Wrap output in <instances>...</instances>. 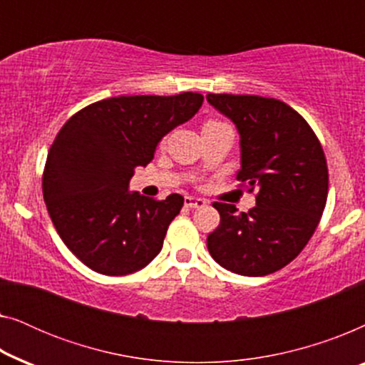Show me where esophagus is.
Wrapping results in <instances>:
<instances>
[{
  "instance_id": "esophagus-1",
  "label": "esophagus",
  "mask_w": 365,
  "mask_h": 365,
  "mask_svg": "<svg viewBox=\"0 0 365 365\" xmlns=\"http://www.w3.org/2000/svg\"><path fill=\"white\" fill-rule=\"evenodd\" d=\"M184 206L186 207H204L206 206V201L201 197H192V196H186V199H184Z\"/></svg>"
}]
</instances>
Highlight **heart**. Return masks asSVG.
<instances>
[{"label":"heart","mask_w":365,"mask_h":365,"mask_svg":"<svg viewBox=\"0 0 365 365\" xmlns=\"http://www.w3.org/2000/svg\"><path fill=\"white\" fill-rule=\"evenodd\" d=\"M207 124H219V121H207L206 124H204V126H207Z\"/></svg>","instance_id":"obj_1"}]
</instances>
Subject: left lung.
<instances>
[{"mask_svg":"<svg viewBox=\"0 0 365 365\" xmlns=\"http://www.w3.org/2000/svg\"><path fill=\"white\" fill-rule=\"evenodd\" d=\"M241 136L237 181L257 189L256 206L214 202L221 222L207 236L214 261L241 276H267L287 266L312 237L326 207L329 173L316 133L274 98L207 94Z\"/></svg>","mask_w":365,"mask_h":365,"instance_id":"1","label":"left lung"}]
</instances>
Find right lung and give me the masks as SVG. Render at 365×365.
Here are the masks:
<instances>
[{
  "mask_svg": "<svg viewBox=\"0 0 365 365\" xmlns=\"http://www.w3.org/2000/svg\"><path fill=\"white\" fill-rule=\"evenodd\" d=\"M202 94L118 96L83 108L58 133L43 173V196L59 237L89 269L126 276L163 249L184 197L129 192L134 169L202 106Z\"/></svg>",
  "mask_w": 365,
  "mask_h": 365,
  "instance_id": "1",
  "label": "right lung"
}]
</instances>
